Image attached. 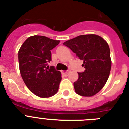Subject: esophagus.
Segmentation results:
<instances>
[{"instance_id": "1", "label": "esophagus", "mask_w": 129, "mask_h": 129, "mask_svg": "<svg viewBox=\"0 0 129 129\" xmlns=\"http://www.w3.org/2000/svg\"><path fill=\"white\" fill-rule=\"evenodd\" d=\"M63 74H64L65 76H68V71H62L61 72Z\"/></svg>"}]
</instances>
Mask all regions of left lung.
<instances>
[{"label":"left lung","instance_id":"obj_1","mask_svg":"<svg viewBox=\"0 0 129 129\" xmlns=\"http://www.w3.org/2000/svg\"><path fill=\"white\" fill-rule=\"evenodd\" d=\"M63 45L83 60L86 69L78 72V79L74 82L76 93L86 97L94 96L104 87L110 74L112 63L108 43L98 35L89 34L79 35Z\"/></svg>","mask_w":129,"mask_h":129}]
</instances>
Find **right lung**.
Listing matches in <instances>:
<instances>
[{"instance_id": "obj_1", "label": "right lung", "mask_w": 129, "mask_h": 129, "mask_svg": "<svg viewBox=\"0 0 129 129\" xmlns=\"http://www.w3.org/2000/svg\"><path fill=\"white\" fill-rule=\"evenodd\" d=\"M41 35L29 37L19 51L20 72L29 90L41 98L56 94L61 80V74L54 66L49 67L51 61V50L59 43Z\"/></svg>"}]
</instances>
